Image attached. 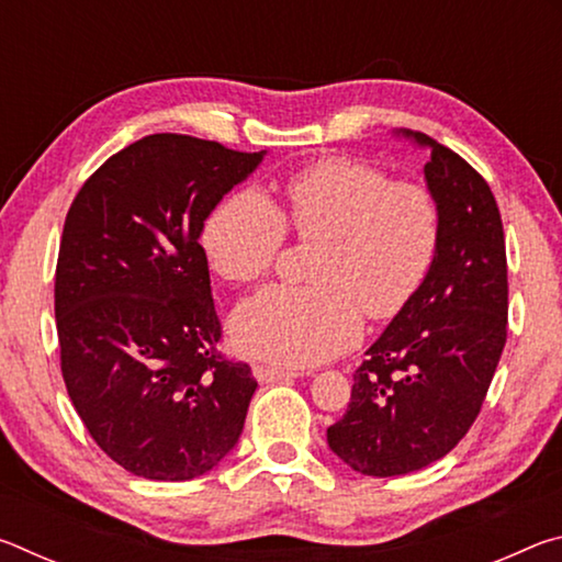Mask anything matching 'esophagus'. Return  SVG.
I'll return each mask as SVG.
<instances>
[{"label": "esophagus", "instance_id": "obj_1", "mask_svg": "<svg viewBox=\"0 0 562 562\" xmlns=\"http://www.w3.org/2000/svg\"><path fill=\"white\" fill-rule=\"evenodd\" d=\"M252 374L262 384L272 382H288V379H297L302 372H294V369H282V367H270V364H252Z\"/></svg>", "mask_w": 562, "mask_h": 562}]
</instances>
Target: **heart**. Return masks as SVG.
Returning a JSON list of instances; mask_svg holds the SVG:
<instances>
[{
    "mask_svg": "<svg viewBox=\"0 0 562 562\" xmlns=\"http://www.w3.org/2000/svg\"><path fill=\"white\" fill-rule=\"evenodd\" d=\"M290 231L317 240L315 284H270L235 310L237 349L270 364L302 369L337 357L361 335V315L392 319L416 297L441 240V211L422 183H392L351 158L317 160L284 183L278 211L243 188L215 207L203 250L223 280L245 284L270 272Z\"/></svg>",
    "mask_w": 562,
    "mask_h": 562,
    "instance_id": "b5f03b06",
    "label": "heart"
}]
</instances>
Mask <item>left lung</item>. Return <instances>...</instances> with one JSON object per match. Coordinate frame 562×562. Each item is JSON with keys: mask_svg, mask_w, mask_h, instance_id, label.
<instances>
[{"mask_svg": "<svg viewBox=\"0 0 562 562\" xmlns=\"http://www.w3.org/2000/svg\"><path fill=\"white\" fill-rule=\"evenodd\" d=\"M396 136L431 154L426 188L441 211L431 272L355 372L327 443L364 475H404L443 459L481 412L506 347V237L491 188L426 133Z\"/></svg>", "mask_w": 562, "mask_h": 562, "instance_id": "left-lung-1", "label": "left lung"}]
</instances>
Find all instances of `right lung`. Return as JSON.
Masks as SVG:
<instances>
[{"mask_svg": "<svg viewBox=\"0 0 562 562\" xmlns=\"http://www.w3.org/2000/svg\"><path fill=\"white\" fill-rule=\"evenodd\" d=\"M262 156L154 133L111 156L66 213L54 282L64 384L91 439L133 475L198 479L240 439L258 382L215 347L198 240Z\"/></svg>", "mask_w": 562, "mask_h": 562, "instance_id": "obj_1", "label": "right lung"}]
</instances>
